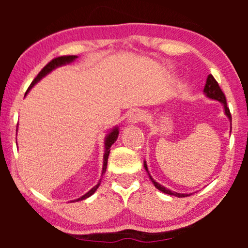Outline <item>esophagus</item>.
Segmentation results:
<instances>
[{
	"label": "esophagus",
	"mask_w": 248,
	"mask_h": 248,
	"mask_svg": "<svg viewBox=\"0 0 248 248\" xmlns=\"http://www.w3.org/2000/svg\"><path fill=\"white\" fill-rule=\"evenodd\" d=\"M144 120V113L142 110H133L127 115L126 117V123L127 124H135L139 122Z\"/></svg>",
	"instance_id": "esophagus-1"
}]
</instances>
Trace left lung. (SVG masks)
I'll return each instance as SVG.
<instances>
[{"instance_id": "8db88e82", "label": "left lung", "mask_w": 248, "mask_h": 248, "mask_svg": "<svg viewBox=\"0 0 248 248\" xmlns=\"http://www.w3.org/2000/svg\"><path fill=\"white\" fill-rule=\"evenodd\" d=\"M203 93H204L205 97L209 98V99H212V100H217L219 101V103H221L222 107H223V111H225V115L227 117H228V120L230 122V132H232V115H230V111H229V108L227 107V101H226V97L220 89L218 82H217L215 78H213L211 74H209L208 78H206V82H205V86H204V89H203ZM143 165H144V169L147 170L148 175H149V178L151 179L152 184L155 185V187L159 189V191L165 193V194H168V195H174V196H177V198H185V196H188L191 195L192 193H177L175 191H170V189H168L167 187H165V186H162L161 184H159L158 182H155L154 178L151 177L150 172L148 170V166H147V161H143Z\"/></svg>"}]
</instances>
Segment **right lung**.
Returning a JSON list of instances; mask_svg holds the SVG:
<instances>
[{
    "instance_id": "right-lung-1",
    "label": "right lung",
    "mask_w": 248,
    "mask_h": 248,
    "mask_svg": "<svg viewBox=\"0 0 248 248\" xmlns=\"http://www.w3.org/2000/svg\"><path fill=\"white\" fill-rule=\"evenodd\" d=\"M77 59H78V56L71 55V56L56 57V59H54V60L50 61V62L47 64V65L44 67L42 71H40V72L38 73V76L35 78V80H33L32 82H31V84H30V87L28 88V90H27V93H26L25 96H27V93H29V90L31 89L32 87H35V84L38 83L39 81L43 79V78H45L47 76V74H49L50 72H52V71L57 69V67H61V66H63V65H67V64L73 63ZM16 132H18V125H16ZM118 133H120V128H118V126H114L113 128H110V130L107 132L106 137H105V142H104V144H105V152H104L103 170H101V176H103L105 172H106L108 155H109V152H110V147H111V144L115 143V141L117 140ZM100 182H101V179H100L99 183H98L97 185H94L93 188L89 189V191H88L86 194L82 195V196H80V198L77 199V200H72V201H70V202H78V201H82V200L88 199V198H89V196L93 195V193L97 191L98 187H99V185H100Z\"/></svg>"
}]
</instances>
